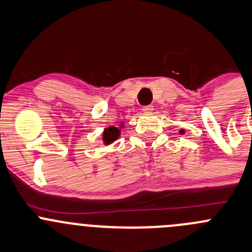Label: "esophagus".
<instances>
[{
    "label": "esophagus",
    "mask_w": 252,
    "mask_h": 252,
    "mask_svg": "<svg viewBox=\"0 0 252 252\" xmlns=\"http://www.w3.org/2000/svg\"><path fill=\"white\" fill-rule=\"evenodd\" d=\"M153 105H147V106H143V109H142V110H143V113H146V114H149V113H152V111H153Z\"/></svg>",
    "instance_id": "esophagus-1"
}]
</instances>
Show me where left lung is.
<instances>
[{
	"instance_id": "8db88e82",
	"label": "left lung",
	"mask_w": 252,
	"mask_h": 252,
	"mask_svg": "<svg viewBox=\"0 0 252 252\" xmlns=\"http://www.w3.org/2000/svg\"><path fill=\"white\" fill-rule=\"evenodd\" d=\"M184 132H185V129H181V131H180V133H181V134H184Z\"/></svg>"
}]
</instances>
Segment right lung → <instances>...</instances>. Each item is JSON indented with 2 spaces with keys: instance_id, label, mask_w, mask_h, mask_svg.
<instances>
[{
  "instance_id": "add662e5",
  "label": "right lung",
  "mask_w": 252,
  "mask_h": 252,
  "mask_svg": "<svg viewBox=\"0 0 252 252\" xmlns=\"http://www.w3.org/2000/svg\"><path fill=\"white\" fill-rule=\"evenodd\" d=\"M120 126L123 127L124 124H121ZM120 133H121L120 128H118V127H115V126H110V127H108V128H105L103 132L104 144L113 143L114 141H116V139L119 138Z\"/></svg>"
}]
</instances>
